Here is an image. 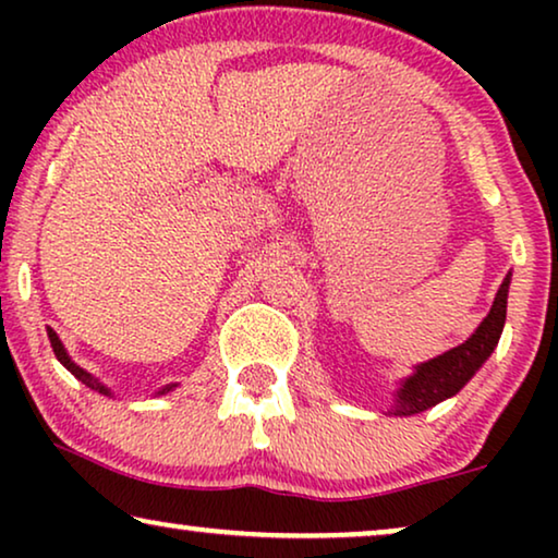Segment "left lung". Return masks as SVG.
<instances>
[{
  "instance_id": "1",
  "label": "left lung",
  "mask_w": 558,
  "mask_h": 558,
  "mask_svg": "<svg viewBox=\"0 0 558 558\" xmlns=\"http://www.w3.org/2000/svg\"><path fill=\"white\" fill-rule=\"evenodd\" d=\"M508 287H510V274L502 279L490 312H487L483 325L477 327L472 338L464 340L462 345L447 350L445 355L434 357L429 363H422L414 376L403 380L399 393H396L393 414L411 416V414H418V411L437 407L439 401L454 396L472 376H475V371L487 361V357H490V353L500 340L502 325H506Z\"/></svg>"
}]
</instances>
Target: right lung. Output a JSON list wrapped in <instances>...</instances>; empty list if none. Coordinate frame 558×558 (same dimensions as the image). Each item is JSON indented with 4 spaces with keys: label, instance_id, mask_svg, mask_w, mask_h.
I'll return each instance as SVG.
<instances>
[{
    "label": "right lung",
    "instance_id": "1",
    "mask_svg": "<svg viewBox=\"0 0 558 558\" xmlns=\"http://www.w3.org/2000/svg\"><path fill=\"white\" fill-rule=\"evenodd\" d=\"M48 338H50L52 353H56V357H58V361H60V363H63V365H65V368L73 373V376H75V378H78V380H83V384H86L88 388H94V391H98V393H106V396H109V393H111V391H109V388H106L104 384H98V380H96L94 376H90V373H86V371H83V368H81V365H75V363L71 361V357H68V353H65V348H63V342H60V338H58V335H56V332H52V330H50V327H48ZM172 388H174V386H165V388H162V391H159V393H167V391H172Z\"/></svg>",
    "mask_w": 558,
    "mask_h": 558
}]
</instances>
